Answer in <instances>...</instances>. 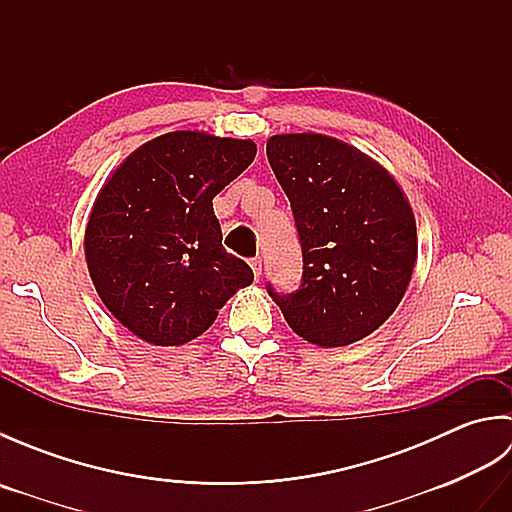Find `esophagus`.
<instances>
[{"mask_svg":"<svg viewBox=\"0 0 512 512\" xmlns=\"http://www.w3.org/2000/svg\"><path fill=\"white\" fill-rule=\"evenodd\" d=\"M250 268H253V275L259 281V277H262V259H259V257L250 259Z\"/></svg>","mask_w":512,"mask_h":512,"instance_id":"obj_1","label":"esophagus"}]
</instances>
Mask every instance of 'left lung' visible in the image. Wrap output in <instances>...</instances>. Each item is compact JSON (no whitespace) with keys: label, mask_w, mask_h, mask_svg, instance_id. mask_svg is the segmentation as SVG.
Returning <instances> with one entry per match:
<instances>
[{"label":"left lung","mask_w":512,"mask_h":512,"mask_svg":"<svg viewBox=\"0 0 512 512\" xmlns=\"http://www.w3.org/2000/svg\"><path fill=\"white\" fill-rule=\"evenodd\" d=\"M295 215L303 279L277 295L303 341L343 347L383 325L407 292L418 257L416 217L394 176L339 138L303 132L266 143Z\"/></svg>","instance_id":"8db88e82"}]
</instances>
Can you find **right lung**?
<instances>
[{
	"label": "right lung",
	"instance_id": "add662e5",
	"mask_svg": "<svg viewBox=\"0 0 512 512\" xmlns=\"http://www.w3.org/2000/svg\"><path fill=\"white\" fill-rule=\"evenodd\" d=\"M255 154L250 138L169 132L132 151L96 195L85 262L105 308L138 339L189 343L253 284L250 266L222 246L213 198Z\"/></svg>",
	"mask_w": 512,
	"mask_h": 512
}]
</instances>
